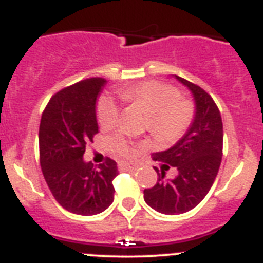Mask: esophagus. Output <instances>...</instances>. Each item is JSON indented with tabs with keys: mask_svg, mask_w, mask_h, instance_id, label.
Listing matches in <instances>:
<instances>
[{
	"mask_svg": "<svg viewBox=\"0 0 263 263\" xmlns=\"http://www.w3.org/2000/svg\"><path fill=\"white\" fill-rule=\"evenodd\" d=\"M118 168L120 170H137L138 168V164L127 163V162H121V163H118Z\"/></svg>",
	"mask_w": 263,
	"mask_h": 263,
	"instance_id": "34e87169",
	"label": "esophagus"
}]
</instances>
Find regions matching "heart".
I'll use <instances>...</instances> for the list:
<instances>
[{
	"label": "heart",
	"instance_id": "1",
	"mask_svg": "<svg viewBox=\"0 0 263 263\" xmlns=\"http://www.w3.org/2000/svg\"><path fill=\"white\" fill-rule=\"evenodd\" d=\"M117 93L124 103L134 104L147 113L148 132L160 142L178 141L191 127L195 117L194 105L191 101L180 99V92L173 85L148 80L120 88ZM118 115L120 110L115 100L109 96L100 97L96 106L100 126L104 129L113 126L117 122ZM109 143L120 155L129 157L133 153L121 134L110 137Z\"/></svg>",
	"mask_w": 263,
	"mask_h": 263
}]
</instances>
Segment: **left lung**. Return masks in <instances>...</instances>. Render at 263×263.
<instances>
[{
	"label": "left lung",
	"instance_id": "1",
	"mask_svg": "<svg viewBox=\"0 0 263 263\" xmlns=\"http://www.w3.org/2000/svg\"><path fill=\"white\" fill-rule=\"evenodd\" d=\"M194 95V122L182 139L166 152L153 154L162 162L157 184L143 191V199L153 210L163 215H180L194 210L210 192L222 158V121L212 97L203 88L179 78ZM170 166L178 170L174 179H165Z\"/></svg>",
	"mask_w": 263,
	"mask_h": 263
}]
</instances>
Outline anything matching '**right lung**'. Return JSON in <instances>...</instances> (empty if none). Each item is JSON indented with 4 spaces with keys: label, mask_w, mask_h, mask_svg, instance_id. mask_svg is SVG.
<instances>
[{
    "label": "right lung",
    "mask_w": 263,
    "mask_h": 263,
    "mask_svg": "<svg viewBox=\"0 0 263 263\" xmlns=\"http://www.w3.org/2000/svg\"><path fill=\"white\" fill-rule=\"evenodd\" d=\"M106 80L90 78L53 95L42 113L39 159L55 200L72 213L92 216L105 211L115 199L117 163L106 158L93 167L85 163V146L99 133L96 100Z\"/></svg>",
    "instance_id": "right-lung-1"
}]
</instances>
